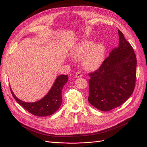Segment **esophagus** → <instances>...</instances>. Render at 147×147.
Segmentation results:
<instances>
[{
	"label": "esophagus",
	"instance_id": "esophagus-1",
	"mask_svg": "<svg viewBox=\"0 0 147 147\" xmlns=\"http://www.w3.org/2000/svg\"><path fill=\"white\" fill-rule=\"evenodd\" d=\"M76 77L77 78H81V77H82V74L81 72H80V71L76 72Z\"/></svg>",
	"mask_w": 147,
	"mask_h": 147
}]
</instances>
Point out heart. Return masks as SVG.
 <instances>
[{
	"instance_id": "b5f03b06",
	"label": "heart",
	"mask_w": 147,
	"mask_h": 147,
	"mask_svg": "<svg viewBox=\"0 0 147 147\" xmlns=\"http://www.w3.org/2000/svg\"><path fill=\"white\" fill-rule=\"evenodd\" d=\"M105 48L103 44L97 43L90 40H84L76 46L73 52L75 58L83 59V67L88 70H95L102 64L104 60Z\"/></svg>"
}]
</instances>
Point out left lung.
I'll return each mask as SVG.
<instances>
[{"label":"left lung","mask_w":147,"mask_h":147,"mask_svg":"<svg viewBox=\"0 0 147 147\" xmlns=\"http://www.w3.org/2000/svg\"><path fill=\"white\" fill-rule=\"evenodd\" d=\"M119 45L95 71L89 73V103L109 111L120 106L132 95L136 76L134 50L119 30Z\"/></svg>","instance_id":"1"}]
</instances>
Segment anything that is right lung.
<instances>
[{
    "label": "right lung",
    "mask_w": 147,
    "mask_h": 147,
    "mask_svg": "<svg viewBox=\"0 0 147 147\" xmlns=\"http://www.w3.org/2000/svg\"><path fill=\"white\" fill-rule=\"evenodd\" d=\"M68 81V75H60L54 82L48 94L34 102H26L16 97L11 89L16 101L28 112L38 117H46L58 110L62 104V89Z\"/></svg>",
    "instance_id": "add662e5"
}]
</instances>
